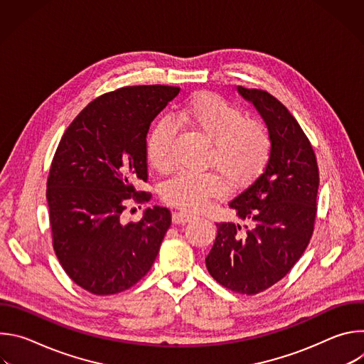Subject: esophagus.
<instances>
[{"label":"esophagus","mask_w":364,"mask_h":364,"mask_svg":"<svg viewBox=\"0 0 364 364\" xmlns=\"http://www.w3.org/2000/svg\"><path fill=\"white\" fill-rule=\"evenodd\" d=\"M191 219H194V216L187 212H174L173 213V223H176V225H186Z\"/></svg>","instance_id":"obj_1"}]
</instances>
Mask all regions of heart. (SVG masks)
Here are the masks:
<instances>
[{
    "label": "heart",
    "instance_id": "b5f03b06",
    "mask_svg": "<svg viewBox=\"0 0 364 364\" xmlns=\"http://www.w3.org/2000/svg\"><path fill=\"white\" fill-rule=\"evenodd\" d=\"M178 121L191 132L210 142L209 164L233 187H245L267 166L271 155V134L259 119H247L240 108L212 92L194 95L178 112ZM173 129L167 122L154 128L146 142L152 168H173ZM225 184L212 173H178L163 186V200L184 212H198L225 193Z\"/></svg>",
    "mask_w": 364,
    "mask_h": 364
}]
</instances>
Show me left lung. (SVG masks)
<instances>
[{
  "label": "left lung",
  "instance_id": "1",
  "mask_svg": "<svg viewBox=\"0 0 364 364\" xmlns=\"http://www.w3.org/2000/svg\"><path fill=\"white\" fill-rule=\"evenodd\" d=\"M271 134V155L259 176L229 207L240 225L216 223L218 236L205 257L210 275L225 288L255 295L281 281L296 264L314 232L318 166L296 119L267 90L237 86Z\"/></svg>",
  "mask_w": 364,
  "mask_h": 364
}]
</instances>
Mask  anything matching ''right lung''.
<instances>
[{
	"mask_svg": "<svg viewBox=\"0 0 364 364\" xmlns=\"http://www.w3.org/2000/svg\"><path fill=\"white\" fill-rule=\"evenodd\" d=\"M180 87L127 86L105 93L63 134L47 178V203L56 256L69 278L95 295L134 287L151 269L171 225L167 207L146 209L124 223L129 200L146 181V134Z\"/></svg>",
	"mask_w": 364,
	"mask_h": 364,
	"instance_id": "right-lung-1",
	"label": "right lung"
}]
</instances>
